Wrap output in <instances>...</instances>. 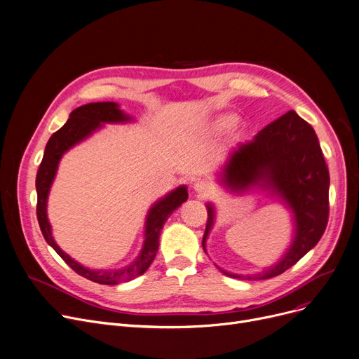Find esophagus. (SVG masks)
Listing matches in <instances>:
<instances>
[{
  "mask_svg": "<svg viewBox=\"0 0 359 359\" xmlns=\"http://www.w3.org/2000/svg\"><path fill=\"white\" fill-rule=\"evenodd\" d=\"M193 190L200 194V196H208L212 193V187L208 181H203V180H198L193 184Z\"/></svg>",
  "mask_w": 359,
  "mask_h": 359,
  "instance_id": "esophagus-1",
  "label": "esophagus"
}]
</instances>
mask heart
Listing matches in <instances>:
<instances>
[{
    "label": "heart",
    "mask_w": 359,
    "mask_h": 359,
    "mask_svg": "<svg viewBox=\"0 0 359 359\" xmlns=\"http://www.w3.org/2000/svg\"><path fill=\"white\" fill-rule=\"evenodd\" d=\"M204 128H206L212 134H217L231 128L233 133H241L244 128V124L240 118H233L229 114H222L210 118L209 121L204 123Z\"/></svg>",
    "instance_id": "b5f03b06"
}]
</instances>
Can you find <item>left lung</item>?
Segmentation results:
<instances>
[{
    "instance_id": "1",
    "label": "left lung",
    "mask_w": 359,
    "mask_h": 359,
    "mask_svg": "<svg viewBox=\"0 0 359 359\" xmlns=\"http://www.w3.org/2000/svg\"><path fill=\"white\" fill-rule=\"evenodd\" d=\"M217 182L233 194L255 190L267 191L292 213L294 235L282 259L254 275H238L216 267L235 279L275 278L299 262L317 245L327 226L330 177L314 128L295 112L289 111L254 135L238 144L220 166ZM203 250L216 220L210 201Z\"/></svg>"
}]
</instances>
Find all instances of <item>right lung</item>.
<instances>
[{
	"label": "right lung",
	"mask_w": 359,
	"mask_h": 359,
	"mask_svg": "<svg viewBox=\"0 0 359 359\" xmlns=\"http://www.w3.org/2000/svg\"><path fill=\"white\" fill-rule=\"evenodd\" d=\"M133 121L134 118L119 108L116 102H93V104L76 108L70 114V118L67 119V123L57 133L50 135L36 175V215L45 241L80 276L100 285H118L143 275L156 257L159 248V236L165 222L175 209H178L189 198L187 185H180L175 190L169 191L166 196L151 204L144 222L143 247L137 257L121 269H89L72 259L70 255L58 247L53 236V228H50L48 220L46 206L50 187H53V182L55 180L58 165L61 158L64 156V153H67L83 140L89 139L93 133L100 130L105 124H126Z\"/></svg>",
	"instance_id": "obj_1"
}]
</instances>
